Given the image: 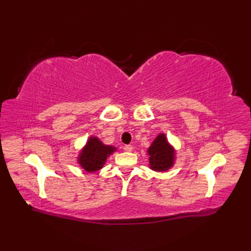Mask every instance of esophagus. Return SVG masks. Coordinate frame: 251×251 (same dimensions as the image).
I'll use <instances>...</instances> for the list:
<instances>
[{
    "label": "esophagus",
    "mask_w": 251,
    "mask_h": 251,
    "mask_svg": "<svg viewBox=\"0 0 251 251\" xmlns=\"http://www.w3.org/2000/svg\"><path fill=\"white\" fill-rule=\"evenodd\" d=\"M124 150H125L126 152H131L132 150H134V147L130 146V145H128V146H125V147H124Z\"/></svg>",
    "instance_id": "obj_1"
}]
</instances>
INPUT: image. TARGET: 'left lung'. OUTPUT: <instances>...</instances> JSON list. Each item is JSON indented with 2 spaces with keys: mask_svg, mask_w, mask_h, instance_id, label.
<instances>
[{
  "mask_svg": "<svg viewBox=\"0 0 251 251\" xmlns=\"http://www.w3.org/2000/svg\"><path fill=\"white\" fill-rule=\"evenodd\" d=\"M147 152L149 155V167L158 173L172 169L177 158V151L173 145H170L164 132L156 136Z\"/></svg>",
  "mask_w": 251,
  "mask_h": 251,
  "instance_id": "left-lung-1",
  "label": "left lung"
}]
</instances>
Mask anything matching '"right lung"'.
Listing matches in <instances>:
<instances>
[{
    "instance_id": "1",
    "label": "right lung",
    "mask_w": 251,
    "mask_h": 251,
    "mask_svg": "<svg viewBox=\"0 0 251 251\" xmlns=\"http://www.w3.org/2000/svg\"><path fill=\"white\" fill-rule=\"evenodd\" d=\"M116 150L115 147L104 145L98 137L92 135L79 150L76 162L85 172L94 174L104 167L106 159Z\"/></svg>"
}]
</instances>
